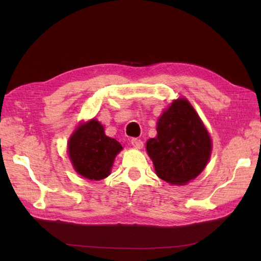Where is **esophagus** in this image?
I'll use <instances>...</instances> for the list:
<instances>
[{"label": "esophagus", "mask_w": 261, "mask_h": 261, "mask_svg": "<svg viewBox=\"0 0 261 261\" xmlns=\"http://www.w3.org/2000/svg\"><path fill=\"white\" fill-rule=\"evenodd\" d=\"M130 143H132V145H133L134 147L137 148V149H141V148H143V146H144L143 140L139 139V138H133V139L130 140Z\"/></svg>", "instance_id": "esophagus-1"}]
</instances>
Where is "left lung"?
<instances>
[{"instance_id": "8db88e82", "label": "left lung", "mask_w": 261, "mask_h": 261, "mask_svg": "<svg viewBox=\"0 0 261 261\" xmlns=\"http://www.w3.org/2000/svg\"><path fill=\"white\" fill-rule=\"evenodd\" d=\"M158 135L147 141L156 175L172 185H185L198 176L211 153V140L186 99L175 100L158 121Z\"/></svg>"}]
</instances>
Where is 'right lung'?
<instances>
[{
	"label": "right lung",
	"instance_id": "add662e5",
	"mask_svg": "<svg viewBox=\"0 0 261 261\" xmlns=\"http://www.w3.org/2000/svg\"><path fill=\"white\" fill-rule=\"evenodd\" d=\"M121 150V144L108 137L103 126L96 120L80 126L68 141V153L76 172L94 180L110 174L115 156Z\"/></svg>",
	"mask_w": 261,
	"mask_h": 261
}]
</instances>
